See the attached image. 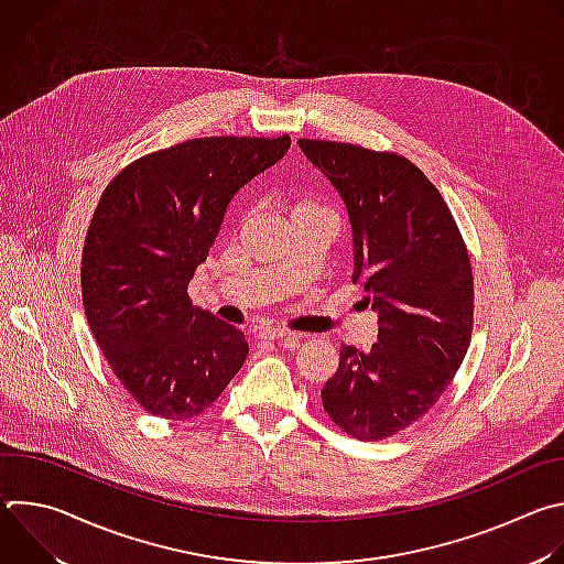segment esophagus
<instances>
[{
	"label": "esophagus",
	"mask_w": 564,
	"mask_h": 564,
	"mask_svg": "<svg viewBox=\"0 0 564 564\" xmlns=\"http://www.w3.org/2000/svg\"><path fill=\"white\" fill-rule=\"evenodd\" d=\"M259 337L261 339H285V341H292V344H296V341H301V333H292V330H285V328H263V330H259Z\"/></svg>",
	"instance_id": "esophagus-1"
}]
</instances>
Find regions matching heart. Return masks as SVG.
I'll use <instances>...</instances> for the list:
<instances>
[{
    "label": "heart",
    "instance_id": "obj_1",
    "mask_svg": "<svg viewBox=\"0 0 564 564\" xmlns=\"http://www.w3.org/2000/svg\"><path fill=\"white\" fill-rule=\"evenodd\" d=\"M294 212H307V214H324V216H330V218H335L324 205H318V203H314V200H301L296 207H294Z\"/></svg>",
    "mask_w": 564,
    "mask_h": 564
}]
</instances>
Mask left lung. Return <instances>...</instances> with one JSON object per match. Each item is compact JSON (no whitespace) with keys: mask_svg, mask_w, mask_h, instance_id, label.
<instances>
[{"mask_svg":"<svg viewBox=\"0 0 564 564\" xmlns=\"http://www.w3.org/2000/svg\"><path fill=\"white\" fill-rule=\"evenodd\" d=\"M299 147L346 203L352 281L379 324L368 352L341 346L321 401L344 433L379 442L426 415L464 361L473 333L468 252L442 194L409 158L330 140L301 138Z\"/></svg>","mask_w":564,"mask_h":564,"instance_id":"left-lung-1","label":"left lung"}]
</instances>
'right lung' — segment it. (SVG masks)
Here are the masks:
<instances>
[{
    "label": "right lung",
    "instance_id": "1",
    "mask_svg": "<svg viewBox=\"0 0 564 564\" xmlns=\"http://www.w3.org/2000/svg\"><path fill=\"white\" fill-rule=\"evenodd\" d=\"M290 135L194 138L138 158L105 189L83 250V301L113 375L158 417L207 411L248 357L246 335L187 285L234 194L288 153Z\"/></svg>",
    "mask_w": 564,
    "mask_h": 564
}]
</instances>
